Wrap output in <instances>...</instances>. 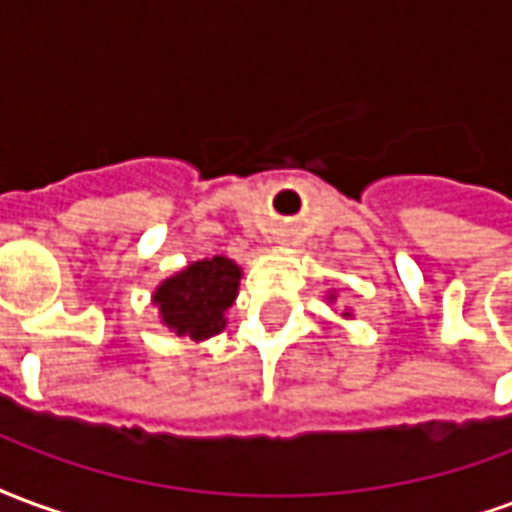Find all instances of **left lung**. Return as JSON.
Returning a JSON list of instances; mask_svg holds the SVG:
<instances>
[{
  "mask_svg": "<svg viewBox=\"0 0 512 512\" xmlns=\"http://www.w3.org/2000/svg\"><path fill=\"white\" fill-rule=\"evenodd\" d=\"M346 316H349V313H346Z\"/></svg>",
  "mask_w": 512,
  "mask_h": 512,
  "instance_id": "left-lung-1",
  "label": "left lung"
}]
</instances>
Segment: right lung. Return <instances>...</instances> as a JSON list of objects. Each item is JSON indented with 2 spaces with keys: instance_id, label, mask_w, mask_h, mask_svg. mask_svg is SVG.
I'll return each mask as SVG.
<instances>
[{
  "instance_id": "obj_1",
  "label": "right lung",
  "mask_w": 512,
  "mask_h": 512,
  "mask_svg": "<svg viewBox=\"0 0 512 512\" xmlns=\"http://www.w3.org/2000/svg\"><path fill=\"white\" fill-rule=\"evenodd\" d=\"M240 275V267L226 256L193 261L166 278L152 294L160 322L190 341H207L218 335L226 327V311L237 300Z\"/></svg>"
}]
</instances>
